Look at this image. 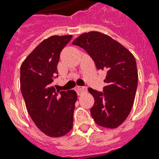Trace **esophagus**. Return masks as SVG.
<instances>
[{"instance_id":"1","label":"esophagus","mask_w":159,"mask_h":159,"mask_svg":"<svg viewBox=\"0 0 159 159\" xmlns=\"http://www.w3.org/2000/svg\"><path fill=\"white\" fill-rule=\"evenodd\" d=\"M76 90V92H77V94L78 95H81L82 92H84L87 91V88H85V87H77L75 88Z\"/></svg>"}]
</instances>
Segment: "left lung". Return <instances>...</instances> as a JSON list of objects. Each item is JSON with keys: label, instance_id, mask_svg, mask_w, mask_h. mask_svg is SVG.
Listing matches in <instances>:
<instances>
[{"label": "left lung", "instance_id": "obj_1", "mask_svg": "<svg viewBox=\"0 0 159 159\" xmlns=\"http://www.w3.org/2000/svg\"><path fill=\"white\" fill-rule=\"evenodd\" d=\"M72 44L86 50L98 70L106 72L103 92L88 88L95 103L91 115L100 126L117 128L128 117L138 85V71L134 55L122 44L104 34L84 33Z\"/></svg>", "mask_w": 159, "mask_h": 159}]
</instances>
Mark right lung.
<instances>
[{
    "mask_svg": "<svg viewBox=\"0 0 159 159\" xmlns=\"http://www.w3.org/2000/svg\"><path fill=\"white\" fill-rule=\"evenodd\" d=\"M72 35H53L42 41L20 67V89L29 115L36 126L50 137H61L72 128L77 92L57 91L52 86L57 77L60 53Z\"/></svg>",
    "mask_w": 159,
    "mask_h": 159,
    "instance_id": "obj_1",
    "label": "right lung"
}]
</instances>
